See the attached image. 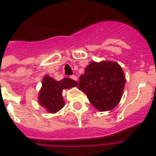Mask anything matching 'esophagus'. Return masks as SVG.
I'll return each mask as SVG.
<instances>
[{
    "label": "esophagus",
    "mask_w": 156,
    "mask_h": 156,
    "mask_svg": "<svg viewBox=\"0 0 156 156\" xmlns=\"http://www.w3.org/2000/svg\"><path fill=\"white\" fill-rule=\"evenodd\" d=\"M71 78H72V79H73V80H74V81H78V78H77V76H75V75H72L70 77Z\"/></svg>",
    "instance_id": "obj_1"
}]
</instances>
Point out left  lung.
Returning a JSON list of instances; mask_svg holds the SVG:
<instances>
[{"label":"left lung","instance_id":"left-lung-1","mask_svg":"<svg viewBox=\"0 0 156 156\" xmlns=\"http://www.w3.org/2000/svg\"><path fill=\"white\" fill-rule=\"evenodd\" d=\"M126 85L122 68L115 61H91L79 78L78 89L100 112L109 111L119 104Z\"/></svg>","mask_w":156,"mask_h":156}]
</instances>
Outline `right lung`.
Listing matches in <instances>:
<instances>
[{"instance_id": "add662e5", "label": "right lung", "mask_w": 156, "mask_h": 156, "mask_svg": "<svg viewBox=\"0 0 156 156\" xmlns=\"http://www.w3.org/2000/svg\"><path fill=\"white\" fill-rule=\"evenodd\" d=\"M78 82L69 78L56 81L52 77L45 75L42 80V87L40 89L38 101L49 113H56L65 106L62 91L64 89H70L77 87Z\"/></svg>"}]
</instances>
